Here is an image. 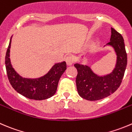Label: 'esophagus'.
<instances>
[{
    "instance_id": "34e87169",
    "label": "esophagus",
    "mask_w": 132,
    "mask_h": 132,
    "mask_svg": "<svg viewBox=\"0 0 132 132\" xmlns=\"http://www.w3.org/2000/svg\"><path fill=\"white\" fill-rule=\"evenodd\" d=\"M74 61H75V59H74L73 56L72 55H69L66 58V64H67L68 66H71V65H72L73 64Z\"/></svg>"
}]
</instances>
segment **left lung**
Wrapping results in <instances>:
<instances>
[{"label":"left lung","mask_w":132,"mask_h":132,"mask_svg":"<svg viewBox=\"0 0 132 132\" xmlns=\"http://www.w3.org/2000/svg\"><path fill=\"white\" fill-rule=\"evenodd\" d=\"M110 41L107 43L114 48L117 55L116 68L111 73L98 76L88 66L75 64L77 70L76 85L78 93L88 101H97L107 97L114 93L120 86L127 65V54L122 35L111 28Z\"/></svg>","instance_id":"8db88e82"}]
</instances>
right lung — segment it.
I'll list each match as a JSON object with an SVG mask.
<instances>
[{"label":"right lung","instance_id":"add662e5","mask_svg":"<svg viewBox=\"0 0 132 132\" xmlns=\"http://www.w3.org/2000/svg\"><path fill=\"white\" fill-rule=\"evenodd\" d=\"M10 44L5 57L6 73L13 88L20 94L30 99L44 100L52 97L57 91L61 75L66 69V62L55 64L49 72L39 79H26L20 77L13 68L10 59Z\"/></svg>","mask_w":132,"mask_h":132}]
</instances>
